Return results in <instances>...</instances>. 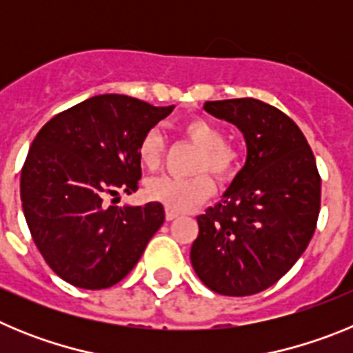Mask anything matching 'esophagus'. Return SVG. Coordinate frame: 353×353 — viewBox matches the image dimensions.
<instances>
[{
	"label": "esophagus",
	"instance_id": "esophagus-1",
	"mask_svg": "<svg viewBox=\"0 0 353 353\" xmlns=\"http://www.w3.org/2000/svg\"><path fill=\"white\" fill-rule=\"evenodd\" d=\"M176 217H179V214H176V212L166 210V219L168 221H173V219H176Z\"/></svg>",
	"mask_w": 353,
	"mask_h": 353
}]
</instances>
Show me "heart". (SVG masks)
Here are the masks:
<instances>
[{
    "label": "heart",
    "mask_w": 353,
    "mask_h": 353,
    "mask_svg": "<svg viewBox=\"0 0 353 353\" xmlns=\"http://www.w3.org/2000/svg\"><path fill=\"white\" fill-rule=\"evenodd\" d=\"M180 130L187 139L201 148L198 155L196 171H210L217 179H226L235 171L236 155L235 150L226 143V134L217 123L205 118H189L180 125ZM166 154V138L155 127L143 136L139 143L138 155L143 168L157 170ZM214 191L212 180L207 174H196L191 179H179L162 174L148 180L145 192L150 199L162 203L171 212H187L201 203Z\"/></svg>",
    "instance_id": "heart-1"
}]
</instances>
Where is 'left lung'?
<instances>
[{"label":"left lung","instance_id":"obj_1","mask_svg":"<svg viewBox=\"0 0 353 353\" xmlns=\"http://www.w3.org/2000/svg\"><path fill=\"white\" fill-rule=\"evenodd\" d=\"M203 109L239 127L248 159L219 203L198 215L192 269L212 292L254 295L279 281L310 244L322 180L302 130L274 105L230 99Z\"/></svg>","mask_w":353,"mask_h":353}]
</instances>
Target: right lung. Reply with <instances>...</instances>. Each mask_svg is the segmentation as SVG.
Here are the masks:
<instances>
[{
	"mask_svg": "<svg viewBox=\"0 0 353 353\" xmlns=\"http://www.w3.org/2000/svg\"><path fill=\"white\" fill-rule=\"evenodd\" d=\"M174 105L97 95L52 117L21 171L24 217L46 263L84 290L121 281L164 223V207H105V196L138 191L143 136Z\"/></svg>",
	"mask_w": 353,
	"mask_h": 353,
	"instance_id": "add662e5",
	"label": "right lung"
}]
</instances>
